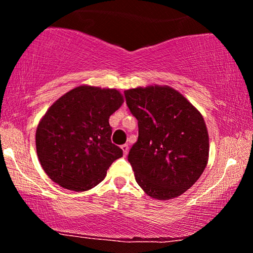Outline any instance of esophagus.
<instances>
[{
    "mask_svg": "<svg viewBox=\"0 0 253 253\" xmlns=\"http://www.w3.org/2000/svg\"><path fill=\"white\" fill-rule=\"evenodd\" d=\"M122 149H123V152H124V155H127V153H128V145L127 144H124V145H122Z\"/></svg>",
    "mask_w": 253,
    "mask_h": 253,
    "instance_id": "1",
    "label": "esophagus"
}]
</instances>
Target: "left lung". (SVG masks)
Here are the masks:
<instances>
[{
  "mask_svg": "<svg viewBox=\"0 0 253 253\" xmlns=\"http://www.w3.org/2000/svg\"><path fill=\"white\" fill-rule=\"evenodd\" d=\"M124 95L138 122V139L128 154L137 184L154 199L177 198L208 164L209 135L202 115L169 87L135 88Z\"/></svg>",
  "mask_w": 253,
  "mask_h": 253,
  "instance_id": "obj_1",
  "label": "left lung"
}]
</instances>
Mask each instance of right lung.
I'll list each match as a JSON object with an SVG mask.
<instances>
[{"instance_id":"right-lung-1","label":"right lung","mask_w":253,"mask_h":253,"mask_svg":"<svg viewBox=\"0 0 253 253\" xmlns=\"http://www.w3.org/2000/svg\"><path fill=\"white\" fill-rule=\"evenodd\" d=\"M124 102L116 89L80 85L54 102L39 123L37 153L42 169L71 191L90 190L105 178L122 148L111 143L109 117Z\"/></svg>"}]
</instances>
